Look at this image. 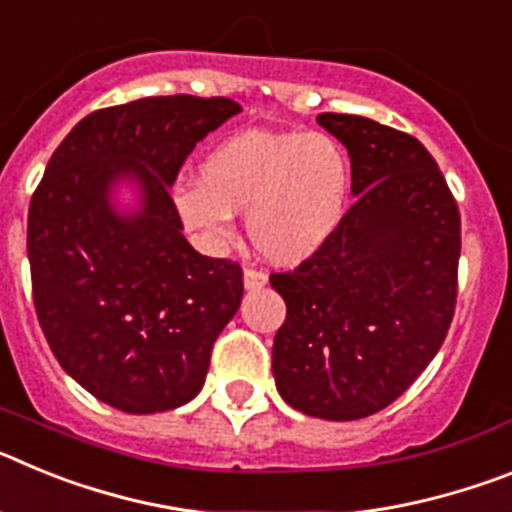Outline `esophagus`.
<instances>
[{"label": "esophagus", "instance_id": "34e87169", "mask_svg": "<svg viewBox=\"0 0 512 512\" xmlns=\"http://www.w3.org/2000/svg\"><path fill=\"white\" fill-rule=\"evenodd\" d=\"M266 274L264 271H256V269H246L243 271V287L248 289V292H259V289L266 287Z\"/></svg>", "mask_w": 512, "mask_h": 512}]
</instances>
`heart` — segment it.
<instances>
[{"label": "heart", "instance_id": "obj_1", "mask_svg": "<svg viewBox=\"0 0 512 512\" xmlns=\"http://www.w3.org/2000/svg\"><path fill=\"white\" fill-rule=\"evenodd\" d=\"M351 164L336 138L297 130H243L217 143L200 164V182H179L171 207L202 246L233 235V212H246L253 248L271 264L297 266L341 225Z\"/></svg>", "mask_w": 512, "mask_h": 512}]
</instances>
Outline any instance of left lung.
Here are the masks:
<instances>
[{
    "label": "left lung",
    "instance_id": "8db88e82",
    "mask_svg": "<svg viewBox=\"0 0 512 512\" xmlns=\"http://www.w3.org/2000/svg\"><path fill=\"white\" fill-rule=\"evenodd\" d=\"M318 122L346 146L356 202L315 256L271 274L287 302L271 369L300 413L359 420L408 390L449 333L461 220L413 135L359 115Z\"/></svg>",
    "mask_w": 512,
    "mask_h": 512
}]
</instances>
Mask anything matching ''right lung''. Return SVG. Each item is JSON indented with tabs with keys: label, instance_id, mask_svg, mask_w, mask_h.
<instances>
[{
	"label": "right lung",
	"instance_id": "1",
	"mask_svg": "<svg viewBox=\"0 0 512 512\" xmlns=\"http://www.w3.org/2000/svg\"><path fill=\"white\" fill-rule=\"evenodd\" d=\"M241 112L225 97H146L87 115L45 166L27 215L33 300L63 372L122 413L200 395L243 271L194 251L171 207L192 148Z\"/></svg>",
	"mask_w": 512,
	"mask_h": 512
}]
</instances>
